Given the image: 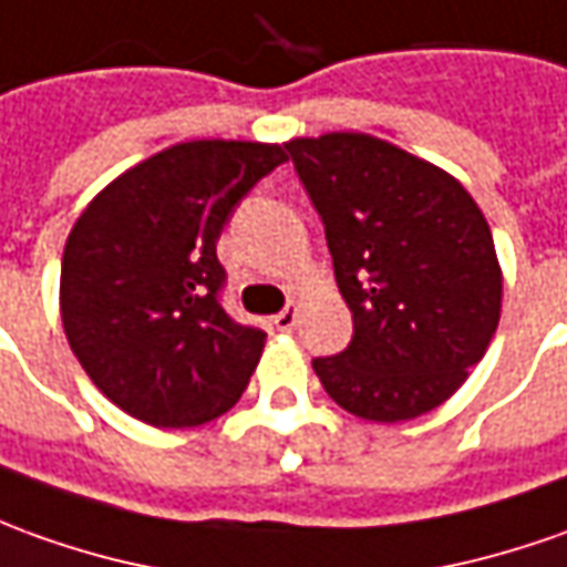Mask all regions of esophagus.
<instances>
[{
  "label": "esophagus",
  "instance_id": "obj_1",
  "mask_svg": "<svg viewBox=\"0 0 567 567\" xmlns=\"http://www.w3.org/2000/svg\"><path fill=\"white\" fill-rule=\"evenodd\" d=\"M272 322H276V329L291 332V329L298 326V307H295V303H288L282 313H276V319H272Z\"/></svg>",
  "mask_w": 567,
  "mask_h": 567
}]
</instances>
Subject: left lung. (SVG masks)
I'll return each mask as SVG.
<instances>
[{
  "label": "left lung",
  "mask_w": 567,
  "mask_h": 567,
  "mask_svg": "<svg viewBox=\"0 0 567 567\" xmlns=\"http://www.w3.org/2000/svg\"><path fill=\"white\" fill-rule=\"evenodd\" d=\"M353 313L348 350L313 360L365 422H410L456 394L499 326L494 235L456 176L369 133L291 138Z\"/></svg>",
  "instance_id": "left-lung-1"
}]
</instances>
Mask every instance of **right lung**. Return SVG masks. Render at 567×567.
<instances>
[{"label":"right lung","instance_id":"add662e5","mask_svg":"<svg viewBox=\"0 0 567 567\" xmlns=\"http://www.w3.org/2000/svg\"><path fill=\"white\" fill-rule=\"evenodd\" d=\"M282 145L195 138L107 183L61 257V322L102 394L154 429H195L245 394L267 332L219 303L217 238Z\"/></svg>","mask_w":567,"mask_h":567}]
</instances>
